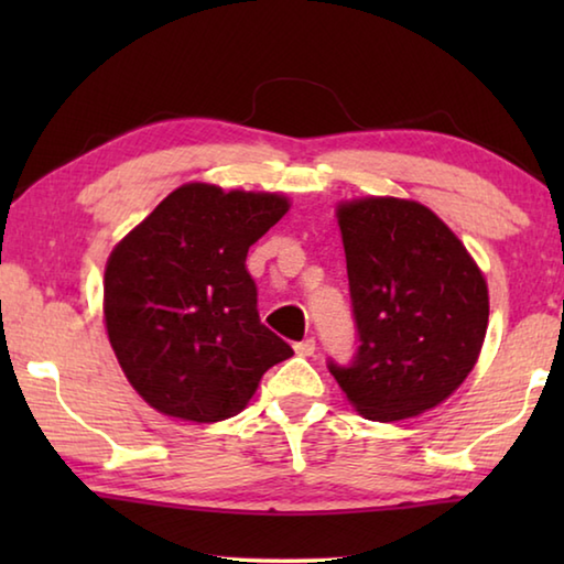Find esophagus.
I'll use <instances>...</instances> for the list:
<instances>
[{"label": "esophagus", "mask_w": 564, "mask_h": 564, "mask_svg": "<svg viewBox=\"0 0 564 564\" xmlns=\"http://www.w3.org/2000/svg\"><path fill=\"white\" fill-rule=\"evenodd\" d=\"M293 350L299 352V356H313V352H316V340L305 338V340H301V343H295Z\"/></svg>", "instance_id": "34e87169"}]
</instances>
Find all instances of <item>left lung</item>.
<instances>
[{"label":"left lung","mask_w":564,"mask_h":564,"mask_svg":"<svg viewBox=\"0 0 564 564\" xmlns=\"http://www.w3.org/2000/svg\"><path fill=\"white\" fill-rule=\"evenodd\" d=\"M358 350L328 370L362 417L393 423L457 390L488 330V283L431 208L393 196L338 206Z\"/></svg>","instance_id":"1"}]
</instances>
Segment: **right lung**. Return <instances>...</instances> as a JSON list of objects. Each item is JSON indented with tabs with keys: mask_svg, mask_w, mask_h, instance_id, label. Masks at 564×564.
Segmentation results:
<instances>
[{
	"mask_svg": "<svg viewBox=\"0 0 564 564\" xmlns=\"http://www.w3.org/2000/svg\"><path fill=\"white\" fill-rule=\"evenodd\" d=\"M289 198L184 184L113 248L104 321L133 390L159 413L218 423L241 413L293 348L259 318L246 256Z\"/></svg>",
	"mask_w": 564,
	"mask_h": 564,
	"instance_id": "add662e5",
	"label": "right lung"
}]
</instances>
